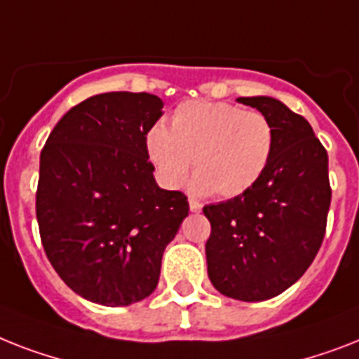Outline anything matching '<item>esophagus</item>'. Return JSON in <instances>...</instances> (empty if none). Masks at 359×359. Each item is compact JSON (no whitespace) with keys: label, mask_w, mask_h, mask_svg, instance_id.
<instances>
[{"label":"esophagus","mask_w":359,"mask_h":359,"mask_svg":"<svg viewBox=\"0 0 359 359\" xmlns=\"http://www.w3.org/2000/svg\"><path fill=\"white\" fill-rule=\"evenodd\" d=\"M201 208H203V205H201L199 201L189 199V210H191V212H195V214H197V212H201Z\"/></svg>","instance_id":"34e87169"}]
</instances>
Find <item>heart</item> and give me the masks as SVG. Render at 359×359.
<instances>
[{
    "label": "heart",
    "mask_w": 359,
    "mask_h": 359,
    "mask_svg": "<svg viewBox=\"0 0 359 359\" xmlns=\"http://www.w3.org/2000/svg\"><path fill=\"white\" fill-rule=\"evenodd\" d=\"M275 147L273 125L262 112L223 101H186L154 125L147 154L168 186L184 182L194 160L195 188L238 197L260 180Z\"/></svg>",
    "instance_id": "obj_1"
}]
</instances>
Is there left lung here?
Here are the masks:
<instances>
[{
	"label": "left lung",
	"instance_id": "1",
	"mask_svg": "<svg viewBox=\"0 0 359 359\" xmlns=\"http://www.w3.org/2000/svg\"><path fill=\"white\" fill-rule=\"evenodd\" d=\"M275 130L265 173L249 191L203 208L208 276L223 295L267 301L295 284L321 249L330 208L328 154L311 125L273 97H240Z\"/></svg>",
	"mask_w": 359,
	"mask_h": 359
}]
</instances>
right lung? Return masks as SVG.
Returning a JSON list of instances; mask_svg holds the SVG:
<instances>
[{
    "mask_svg": "<svg viewBox=\"0 0 359 359\" xmlns=\"http://www.w3.org/2000/svg\"><path fill=\"white\" fill-rule=\"evenodd\" d=\"M162 107L145 92L84 99L60 118L40 153L43 250L66 285L95 304L149 297L165 245L188 215V197L156 186L147 154V133Z\"/></svg>",
    "mask_w": 359,
    "mask_h": 359,
    "instance_id": "right-lung-1",
    "label": "right lung"
}]
</instances>
